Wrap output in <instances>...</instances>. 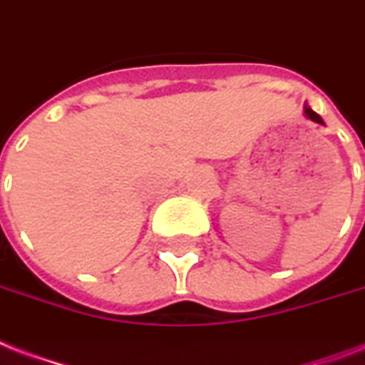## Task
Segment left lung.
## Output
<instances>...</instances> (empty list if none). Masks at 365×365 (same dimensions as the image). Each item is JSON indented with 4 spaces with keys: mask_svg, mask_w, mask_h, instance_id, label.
<instances>
[{
    "mask_svg": "<svg viewBox=\"0 0 365 365\" xmlns=\"http://www.w3.org/2000/svg\"><path fill=\"white\" fill-rule=\"evenodd\" d=\"M304 114L309 115V118H310V120H312V121H318V123H324V121H322L320 115L316 114V112H312V110H310V108H304Z\"/></svg>",
    "mask_w": 365,
    "mask_h": 365,
    "instance_id": "8db88e82",
    "label": "left lung"
}]
</instances>
